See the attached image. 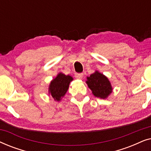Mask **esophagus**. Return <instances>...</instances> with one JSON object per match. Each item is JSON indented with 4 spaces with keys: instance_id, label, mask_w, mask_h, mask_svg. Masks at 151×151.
<instances>
[{
    "instance_id": "esophagus-1",
    "label": "esophagus",
    "mask_w": 151,
    "mask_h": 151,
    "mask_svg": "<svg viewBox=\"0 0 151 151\" xmlns=\"http://www.w3.org/2000/svg\"><path fill=\"white\" fill-rule=\"evenodd\" d=\"M75 77L78 80H82L83 78V73H76Z\"/></svg>"
}]
</instances>
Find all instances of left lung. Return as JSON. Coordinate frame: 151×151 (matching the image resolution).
Returning <instances> with one entry per match:
<instances>
[{"label":"left lung","instance_id":"1","mask_svg":"<svg viewBox=\"0 0 151 151\" xmlns=\"http://www.w3.org/2000/svg\"><path fill=\"white\" fill-rule=\"evenodd\" d=\"M86 83L92 91L95 97L106 99L113 91V88L108 78L98 71H96L89 77H86Z\"/></svg>","mask_w":151,"mask_h":151}]
</instances>
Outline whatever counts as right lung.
<instances>
[{
  "label": "right lung",
  "mask_w": 151,
  "mask_h": 151,
  "mask_svg": "<svg viewBox=\"0 0 151 151\" xmlns=\"http://www.w3.org/2000/svg\"><path fill=\"white\" fill-rule=\"evenodd\" d=\"M73 78L71 76L59 73L49 85V94L55 101L60 102L69 89V84Z\"/></svg>",
  "instance_id": "1"
}]
</instances>
